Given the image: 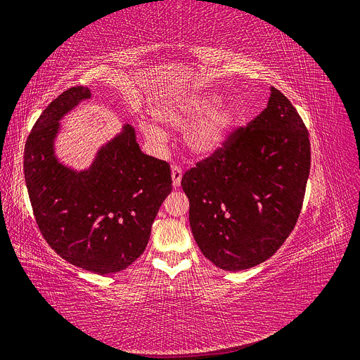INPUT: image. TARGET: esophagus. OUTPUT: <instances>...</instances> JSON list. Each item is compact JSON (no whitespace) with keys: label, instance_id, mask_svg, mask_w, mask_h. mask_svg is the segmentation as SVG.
Segmentation results:
<instances>
[{"label":"esophagus","instance_id":"esophagus-1","mask_svg":"<svg viewBox=\"0 0 360 360\" xmlns=\"http://www.w3.org/2000/svg\"><path fill=\"white\" fill-rule=\"evenodd\" d=\"M181 179H182V169L179 166H172V182L173 187H179L181 185Z\"/></svg>","mask_w":360,"mask_h":360}]
</instances>
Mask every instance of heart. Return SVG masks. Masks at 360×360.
<instances>
[{
  "instance_id": "1",
  "label": "heart",
  "mask_w": 360,
  "mask_h": 360,
  "mask_svg": "<svg viewBox=\"0 0 360 360\" xmlns=\"http://www.w3.org/2000/svg\"><path fill=\"white\" fill-rule=\"evenodd\" d=\"M221 101L218 93H203L165 110L158 114V118L169 126L181 129L209 113L200 123L191 126L185 133V143L191 153L195 155H209L221 148L238 117L233 106L218 108ZM143 133L153 142L165 141V133L154 126H143Z\"/></svg>"
}]
</instances>
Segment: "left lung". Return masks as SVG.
<instances>
[{"mask_svg": "<svg viewBox=\"0 0 360 360\" xmlns=\"http://www.w3.org/2000/svg\"><path fill=\"white\" fill-rule=\"evenodd\" d=\"M310 162L307 127L271 87L267 108L182 176L202 254L227 271L273 257L301 214Z\"/></svg>", "mask_w": 360, "mask_h": 360, "instance_id": "1", "label": "left lung"}]
</instances>
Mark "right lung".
Segmentation results:
<instances>
[{
    "instance_id": "add662e5",
    "label": "right lung",
    "mask_w": 360,
    "mask_h": 360,
    "mask_svg": "<svg viewBox=\"0 0 360 360\" xmlns=\"http://www.w3.org/2000/svg\"><path fill=\"white\" fill-rule=\"evenodd\" d=\"M90 90H65L35 122L25 143V181L39 231L49 246L77 267L110 274L127 269L150 240L151 225L172 191L169 163L141 151L135 129L99 150L95 162L74 172L58 162L59 120Z\"/></svg>"
}]
</instances>
